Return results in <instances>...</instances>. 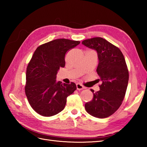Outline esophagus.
Here are the masks:
<instances>
[{
  "mask_svg": "<svg viewBox=\"0 0 147 147\" xmlns=\"http://www.w3.org/2000/svg\"><path fill=\"white\" fill-rule=\"evenodd\" d=\"M76 88H77V90H81L85 89V87L84 86H83L82 85H81V84H80V83H77L76 84Z\"/></svg>",
  "mask_w": 147,
  "mask_h": 147,
  "instance_id": "esophagus-1",
  "label": "esophagus"
}]
</instances>
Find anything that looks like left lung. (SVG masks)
<instances>
[{
	"mask_svg": "<svg viewBox=\"0 0 147 147\" xmlns=\"http://www.w3.org/2000/svg\"><path fill=\"white\" fill-rule=\"evenodd\" d=\"M82 44L97 52L96 72L102 81L100 90L86 102V112L92 116L105 118L113 114L122 104L129 80V72L123 53L116 46L101 37L83 40Z\"/></svg>",
	"mask_w": 147,
	"mask_h": 147,
	"instance_id": "left-lung-1",
	"label": "left lung"
}]
</instances>
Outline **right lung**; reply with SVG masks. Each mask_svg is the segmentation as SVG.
Returning a JSON list of instances; mask_svg holds the SVG:
<instances>
[{"instance_id":"obj_1","label":"right lung","mask_w":147,"mask_h":147,"mask_svg":"<svg viewBox=\"0 0 147 147\" xmlns=\"http://www.w3.org/2000/svg\"><path fill=\"white\" fill-rule=\"evenodd\" d=\"M80 43L65 38L54 40L39 46L26 69L24 90L31 107L42 116L50 117L61 112L67 97L76 90V84L57 82L60 67L65 66V55Z\"/></svg>"}]
</instances>
